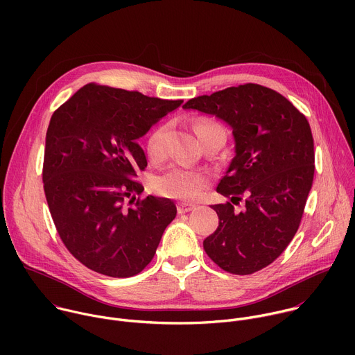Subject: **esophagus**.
<instances>
[{"label": "esophagus", "instance_id": "obj_1", "mask_svg": "<svg viewBox=\"0 0 355 355\" xmlns=\"http://www.w3.org/2000/svg\"><path fill=\"white\" fill-rule=\"evenodd\" d=\"M195 208L193 204H187V202H180V204L177 205V211L178 214H187L189 211H192Z\"/></svg>", "mask_w": 355, "mask_h": 355}]
</instances>
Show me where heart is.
<instances>
[{
	"mask_svg": "<svg viewBox=\"0 0 355 355\" xmlns=\"http://www.w3.org/2000/svg\"><path fill=\"white\" fill-rule=\"evenodd\" d=\"M222 129L214 121H199L195 125V132L202 141L205 135L211 130ZM168 126L162 125L150 133L147 140V153L153 160L163 159L166 153V136ZM208 184V177L205 173L174 166L167 170L164 174L153 178L151 181V189L162 196L175 198V199H195L202 192Z\"/></svg>",
	"mask_w": 355,
	"mask_h": 355,
	"instance_id": "heart-1",
	"label": "heart"
}]
</instances>
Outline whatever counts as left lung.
Listing matches in <instances>:
<instances>
[{
	"label": "left lung",
	"mask_w": 355,
	"mask_h": 355,
	"mask_svg": "<svg viewBox=\"0 0 355 355\" xmlns=\"http://www.w3.org/2000/svg\"><path fill=\"white\" fill-rule=\"evenodd\" d=\"M182 108L225 121L234 137L236 155L216 188L230 200L212 205L219 226L204 240L207 254L230 274L260 271L288 247L306 205L315 174L309 122L279 92L251 83Z\"/></svg>",
	"instance_id": "obj_1"
}]
</instances>
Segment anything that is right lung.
<instances>
[{
	"instance_id": "obj_1",
	"label": "right lung",
	"mask_w": 355,
	"mask_h": 355,
	"mask_svg": "<svg viewBox=\"0 0 355 355\" xmlns=\"http://www.w3.org/2000/svg\"><path fill=\"white\" fill-rule=\"evenodd\" d=\"M181 104L91 83L52 115L44 195L62 241L87 268L128 278L153 260L177 208L168 198H136L147 166L137 139Z\"/></svg>"
}]
</instances>
